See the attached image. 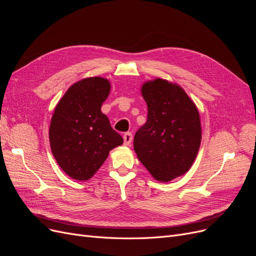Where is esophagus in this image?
Listing matches in <instances>:
<instances>
[{
  "label": "esophagus",
  "instance_id": "obj_1",
  "mask_svg": "<svg viewBox=\"0 0 256 256\" xmlns=\"http://www.w3.org/2000/svg\"><path fill=\"white\" fill-rule=\"evenodd\" d=\"M122 138H124V144L125 145L131 144V141H132V134H131V132H126Z\"/></svg>",
  "mask_w": 256,
  "mask_h": 256
}]
</instances>
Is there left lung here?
<instances>
[{
	"mask_svg": "<svg viewBox=\"0 0 256 256\" xmlns=\"http://www.w3.org/2000/svg\"><path fill=\"white\" fill-rule=\"evenodd\" d=\"M147 120L136 132V156L156 180L168 182L189 171L202 138L194 102L175 83L157 78L142 85Z\"/></svg>",
	"mask_w": 256,
	"mask_h": 256,
	"instance_id": "obj_1",
	"label": "left lung"
}]
</instances>
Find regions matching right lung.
<instances>
[{
  "label": "right lung",
  "instance_id": "1",
  "mask_svg": "<svg viewBox=\"0 0 256 256\" xmlns=\"http://www.w3.org/2000/svg\"><path fill=\"white\" fill-rule=\"evenodd\" d=\"M110 82L90 76L72 84L52 115L49 140L60 168L76 180H88L122 138L111 127L102 106L110 94Z\"/></svg>",
  "mask_w": 256,
  "mask_h": 256
}]
</instances>
